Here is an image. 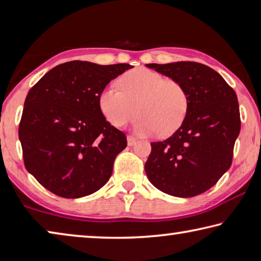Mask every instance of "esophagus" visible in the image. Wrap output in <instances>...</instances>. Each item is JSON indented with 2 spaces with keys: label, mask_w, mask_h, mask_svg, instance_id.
I'll return each mask as SVG.
<instances>
[{
  "label": "esophagus",
  "mask_w": 261,
  "mask_h": 261,
  "mask_svg": "<svg viewBox=\"0 0 261 261\" xmlns=\"http://www.w3.org/2000/svg\"><path fill=\"white\" fill-rule=\"evenodd\" d=\"M138 142V140H136L134 136H127V144L129 145V147H133V145L136 144Z\"/></svg>",
  "instance_id": "obj_1"
}]
</instances>
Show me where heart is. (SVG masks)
Returning a JSON list of instances; mask_svg holds the SVG:
<instances>
[{"label":"heart","mask_w":261,"mask_h":261,"mask_svg":"<svg viewBox=\"0 0 261 261\" xmlns=\"http://www.w3.org/2000/svg\"><path fill=\"white\" fill-rule=\"evenodd\" d=\"M119 86L104 87L98 95L100 112L113 127H123L138 112L139 134L157 133L165 138L179 129L189 109V95L181 82L138 67L126 72L119 79Z\"/></svg>","instance_id":"1"}]
</instances>
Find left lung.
<instances>
[{"mask_svg": "<svg viewBox=\"0 0 261 261\" xmlns=\"http://www.w3.org/2000/svg\"><path fill=\"white\" fill-rule=\"evenodd\" d=\"M181 82L189 95L184 122L171 138L151 142L145 173L163 193L194 197L229 170L241 130L235 90L213 68L196 62L147 64Z\"/></svg>", "mask_w": 261, "mask_h": 261, "instance_id": "1", "label": "left lung"}]
</instances>
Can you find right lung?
<instances>
[{"mask_svg":"<svg viewBox=\"0 0 261 261\" xmlns=\"http://www.w3.org/2000/svg\"><path fill=\"white\" fill-rule=\"evenodd\" d=\"M132 67L72 61L51 68L32 87L18 134L26 170L45 189L80 198L109 181L127 140L103 117L98 95Z\"/></svg>","mask_w":261,"mask_h":261,"instance_id":"right-lung-1","label":"right lung"}]
</instances>
